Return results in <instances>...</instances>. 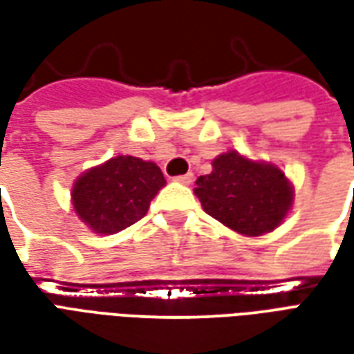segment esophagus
I'll list each match as a JSON object with an SVG mask.
<instances>
[{"mask_svg": "<svg viewBox=\"0 0 354 354\" xmlns=\"http://www.w3.org/2000/svg\"><path fill=\"white\" fill-rule=\"evenodd\" d=\"M178 184H184V185H189L193 182V174L192 172H187V174H182V176L174 178Z\"/></svg>", "mask_w": 354, "mask_h": 354, "instance_id": "obj_1", "label": "esophagus"}]
</instances>
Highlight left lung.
I'll return each mask as SVG.
<instances>
[{"mask_svg":"<svg viewBox=\"0 0 354 354\" xmlns=\"http://www.w3.org/2000/svg\"><path fill=\"white\" fill-rule=\"evenodd\" d=\"M195 185L205 212L245 237L271 233L294 207V185L277 165L235 149L218 155L212 172L197 178Z\"/></svg>","mask_w":354,"mask_h":354,"instance_id":"left-lung-1","label":"left lung"}]
</instances>
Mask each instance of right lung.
<instances>
[{
  "mask_svg": "<svg viewBox=\"0 0 354 354\" xmlns=\"http://www.w3.org/2000/svg\"><path fill=\"white\" fill-rule=\"evenodd\" d=\"M165 184L155 162L117 155L77 176L72 185L73 212L96 235H113L144 218Z\"/></svg>",
  "mask_w": 354,
  "mask_h": 354,
  "instance_id": "add662e5",
  "label": "right lung"
}]
</instances>
